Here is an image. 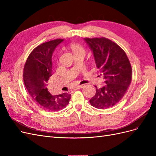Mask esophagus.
I'll return each mask as SVG.
<instances>
[{
  "label": "esophagus",
  "instance_id": "1",
  "mask_svg": "<svg viewBox=\"0 0 156 156\" xmlns=\"http://www.w3.org/2000/svg\"><path fill=\"white\" fill-rule=\"evenodd\" d=\"M84 86H85V85H84V84H82V85H77V86L75 87L74 88L76 89H78L83 88Z\"/></svg>",
  "mask_w": 156,
  "mask_h": 156
}]
</instances>
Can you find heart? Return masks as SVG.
Returning <instances> with one entry per match:
<instances>
[{
	"label": "heart",
	"instance_id": "obj_1",
	"mask_svg": "<svg viewBox=\"0 0 156 156\" xmlns=\"http://www.w3.org/2000/svg\"><path fill=\"white\" fill-rule=\"evenodd\" d=\"M70 47H71L72 51L74 54L80 52L85 53V50L83 47L78 43H71L70 45Z\"/></svg>",
	"mask_w": 156,
	"mask_h": 156
}]
</instances>
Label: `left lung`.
I'll use <instances>...</instances> for the list:
<instances>
[{"label": "left lung", "instance_id": "obj_1", "mask_svg": "<svg viewBox=\"0 0 156 156\" xmlns=\"http://www.w3.org/2000/svg\"><path fill=\"white\" fill-rule=\"evenodd\" d=\"M84 39L93 51L96 66L106 83L100 89L96 86V94L89 102L98 109L112 108L122 98L131 83V64L123 50L109 39Z\"/></svg>", "mask_w": 156, "mask_h": 156}]
</instances>
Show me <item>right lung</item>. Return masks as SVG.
Here are the masks:
<instances>
[{
	"mask_svg": "<svg viewBox=\"0 0 156 156\" xmlns=\"http://www.w3.org/2000/svg\"><path fill=\"white\" fill-rule=\"evenodd\" d=\"M63 41L56 39L39 44L30 54L23 70L24 83L30 96L40 108L49 112L63 109L71 99V94H52L47 89L52 75V53Z\"/></svg>",
	"mask_w": 156,
	"mask_h": 156,
	"instance_id": "right-lung-1",
	"label": "right lung"
}]
</instances>
